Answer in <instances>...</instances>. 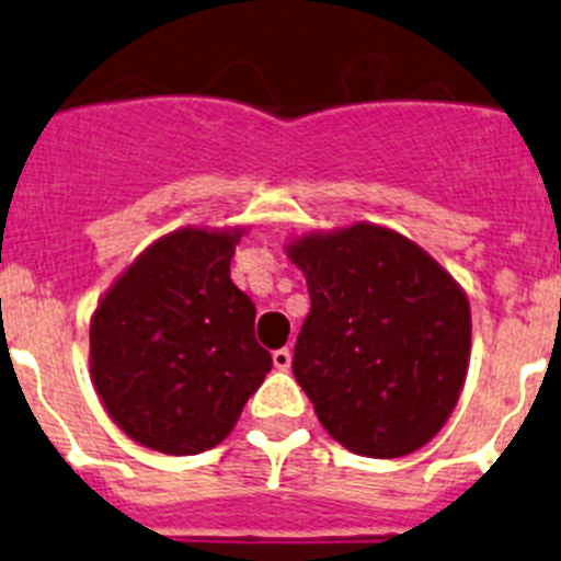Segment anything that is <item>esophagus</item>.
<instances>
[{
  "mask_svg": "<svg viewBox=\"0 0 561 561\" xmlns=\"http://www.w3.org/2000/svg\"><path fill=\"white\" fill-rule=\"evenodd\" d=\"M293 362V351L290 347H279V351H274V367L276 369H287Z\"/></svg>",
  "mask_w": 561,
  "mask_h": 561,
  "instance_id": "esophagus-1",
  "label": "esophagus"
}]
</instances>
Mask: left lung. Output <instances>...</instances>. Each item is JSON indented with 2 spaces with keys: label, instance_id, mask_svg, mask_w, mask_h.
Instances as JSON below:
<instances>
[{
  "label": "left lung",
  "instance_id": "1",
  "mask_svg": "<svg viewBox=\"0 0 561 561\" xmlns=\"http://www.w3.org/2000/svg\"><path fill=\"white\" fill-rule=\"evenodd\" d=\"M309 309L293 375L334 442L364 458L425 447L458 405L471 309L458 282L416 243L375 225L287 247Z\"/></svg>",
  "mask_w": 561,
  "mask_h": 561
}]
</instances>
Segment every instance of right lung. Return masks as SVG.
<instances>
[{"mask_svg":"<svg viewBox=\"0 0 561 561\" xmlns=\"http://www.w3.org/2000/svg\"><path fill=\"white\" fill-rule=\"evenodd\" d=\"M241 230L170 232L108 287L90 373L114 425L142 447L197 455L225 442L271 369L252 298L230 279Z\"/></svg>","mask_w":561,"mask_h":561,"instance_id":"obj_1","label":"right lung"}]
</instances>
